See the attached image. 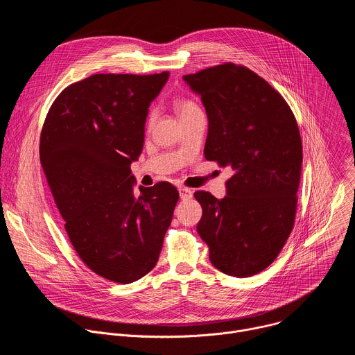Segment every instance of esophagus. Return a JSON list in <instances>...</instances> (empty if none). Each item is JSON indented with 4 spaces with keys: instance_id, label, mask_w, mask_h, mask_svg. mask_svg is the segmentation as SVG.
Masks as SVG:
<instances>
[{
    "instance_id": "esophagus-1",
    "label": "esophagus",
    "mask_w": 355,
    "mask_h": 355,
    "mask_svg": "<svg viewBox=\"0 0 355 355\" xmlns=\"http://www.w3.org/2000/svg\"><path fill=\"white\" fill-rule=\"evenodd\" d=\"M178 191H180V198H181V199H189V198H192V191H191V189H188V188H180Z\"/></svg>"
}]
</instances>
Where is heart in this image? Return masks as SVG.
Instances as JSON below:
<instances>
[{"instance_id":"b5f03b06","label":"heart","mask_w":355,"mask_h":355,"mask_svg":"<svg viewBox=\"0 0 355 355\" xmlns=\"http://www.w3.org/2000/svg\"><path fill=\"white\" fill-rule=\"evenodd\" d=\"M174 108H175L177 114H178V116L181 119H184V118H187V116L200 111L195 101H192L191 98H185V96H180V98H177L174 101ZM155 118H156V111L155 110H150L148 114H147V121H146V126L147 128H150L151 125H153Z\"/></svg>"}]
</instances>
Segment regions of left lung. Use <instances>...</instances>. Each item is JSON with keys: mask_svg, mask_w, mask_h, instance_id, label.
<instances>
[{"mask_svg": "<svg viewBox=\"0 0 355 355\" xmlns=\"http://www.w3.org/2000/svg\"><path fill=\"white\" fill-rule=\"evenodd\" d=\"M208 115L205 159L230 167L227 195L196 191V230L222 272L245 278L278 257L296 215L302 140L282 95L244 66L225 63L184 76Z\"/></svg>", "mask_w": 355, "mask_h": 355, "instance_id": "left-lung-1", "label": "left lung"}]
</instances>
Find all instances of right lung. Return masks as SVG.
Here are the masks:
<instances>
[{"mask_svg": "<svg viewBox=\"0 0 355 355\" xmlns=\"http://www.w3.org/2000/svg\"><path fill=\"white\" fill-rule=\"evenodd\" d=\"M160 74H94L66 87L40 133V163L83 263L130 284L155 268L180 198L170 182L139 187L130 164L143 148Z\"/></svg>", "mask_w": 355, "mask_h": 355, "instance_id": "1", "label": "right lung"}]
</instances>
